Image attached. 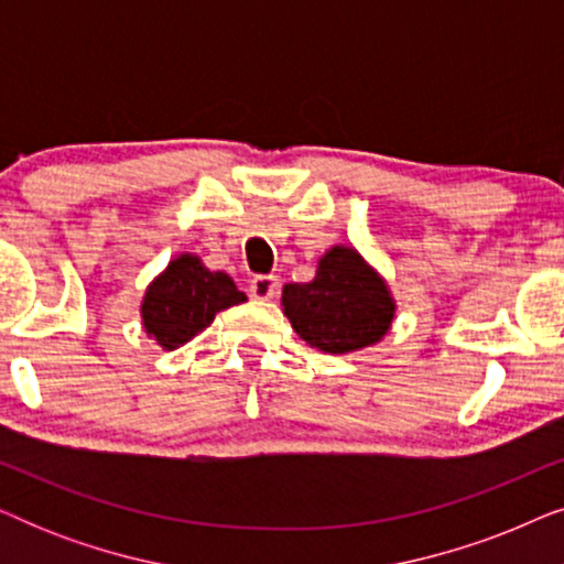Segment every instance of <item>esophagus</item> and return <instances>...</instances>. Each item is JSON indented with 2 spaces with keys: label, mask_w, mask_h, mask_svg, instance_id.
I'll return each instance as SVG.
<instances>
[{
  "label": "esophagus",
  "mask_w": 564,
  "mask_h": 564,
  "mask_svg": "<svg viewBox=\"0 0 564 564\" xmlns=\"http://www.w3.org/2000/svg\"><path fill=\"white\" fill-rule=\"evenodd\" d=\"M249 292L253 300H272L276 297V292H280V280L272 274H259L251 280Z\"/></svg>",
  "instance_id": "obj_1"
}]
</instances>
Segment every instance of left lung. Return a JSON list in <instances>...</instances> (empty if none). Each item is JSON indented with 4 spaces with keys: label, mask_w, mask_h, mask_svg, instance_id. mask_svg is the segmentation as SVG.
Returning <instances> with one entry per match:
<instances>
[{
    "label": "left lung",
    "mask_w": 564,
    "mask_h": 564,
    "mask_svg": "<svg viewBox=\"0 0 564 564\" xmlns=\"http://www.w3.org/2000/svg\"><path fill=\"white\" fill-rule=\"evenodd\" d=\"M282 305L297 336L328 354L377 344L395 318L388 284L349 246L323 253L313 282L284 284Z\"/></svg>",
    "instance_id": "obj_1"
}]
</instances>
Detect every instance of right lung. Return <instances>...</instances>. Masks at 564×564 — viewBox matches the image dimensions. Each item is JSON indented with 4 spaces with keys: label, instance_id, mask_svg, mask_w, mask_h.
<instances>
[{
    "label": "right lung",
    "instance_id": "right-lung-1",
    "mask_svg": "<svg viewBox=\"0 0 564 564\" xmlns=\"http://www.w3.org/2000/svg\"><path fill=\"white\" fill-rule=\"evenodd\" d=\"M246 303L226 272H210L195 253H180L145 290L143 328L166 351L180 349L210 326L215 313Z\"/></svg>",
    "mask_w": 564,
    "mask_h": 564
}]
</instances>
